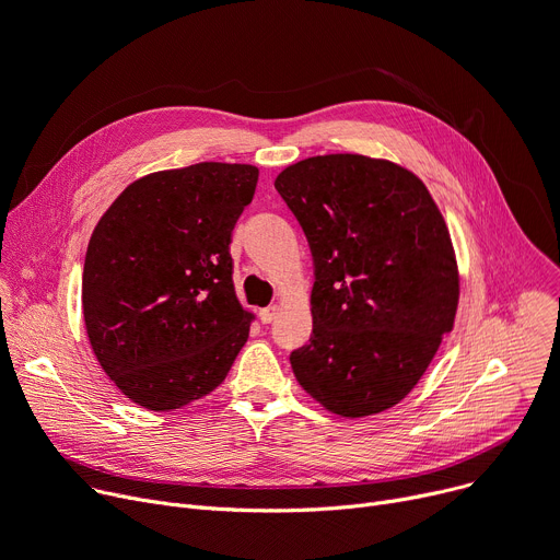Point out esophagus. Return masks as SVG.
I'll use <instances>...</instances> for the list:
<instances>
[{"label": "esophagus", "instance_id": "obj_1", "mask_svg": "<svg viewBox=\"0 0 560 560\" xmlns=\"http://www.w3.org/2000/svg\"><path fill=\"white\" fill-rule=\"evenodd\" d=\"M277 315H279V306H268V308L259 311V319H261L264 324L275 322V319H277Z\"/></svg>", "mask_w": 560, "mask_h": 560}]
</instances>
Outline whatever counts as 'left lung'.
I'll use <instances>...</instances> for the list:
<instances>
[{"mask_svg": "<svg viewBox=\"0 0 560 560\" xmlns=\"http://www.w3.org/2000/svg\"><path fill=\"white\" fill-rule=\"evenodd\" d=\"M275 187L315 264L313 335L290 354L294 377L330 413H382L453 328L460 275L448 228L427 185L384 159L313 156Z\"/></svg>", "mask_w": 560, "mask_h": 560, "instance_id": "1", "label": "left lung"}]
</instances>
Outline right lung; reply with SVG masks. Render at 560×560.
Masks as SVG:
<instances>
[{"mask_svg":"<svg viewBox=\"0 0 560 560\" xmlns=\"http://www.w3.org/2000/svg\"><path fill=\"white\" fill-rule=\"evenodd\" d=\"M259 170L198 163L133 180L97 221L82 313L95 358L138 406L172 411L210 395L249 335L232 281V230Z\"/></svg>","mask_w":560,"mask_h":560,"instance_id":"obj_1","label":"right lung"}]
</instances>
